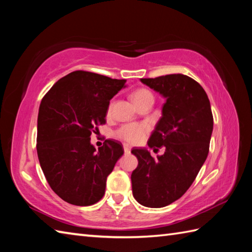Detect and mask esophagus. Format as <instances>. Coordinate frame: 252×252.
<instances>
[{
	"label": "esophagus",
	"instance_id": "1",
	"mask_svg": "<svg viewBox=\"0 0 252 252\" xmlns=\"http://www.w3.org/2000/svg\"><path fill=\"white\" fill-rule=\"evenodd\" d=\"M123 151H125L126 154H130L131 147H130L129 145H127V144H125V145H123Z\"/></svg>",
	"mask_w": 252,
	"mask_h": 252
}]
</instances>
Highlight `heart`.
Listing matches in <instances>:
<instances>
[{
  "mask_svg": "<svg viewBox=\"0 0 252 252\" xmlns=\"http://www.w3.org/2000/svg\"><path fill=\"white\" fill-rule=\"evenodd\" d=\"M147 98H153L152 93L145 89L136 90L132 94V100L135 105L142 103ZM149 131V126L147 123H126L120 126L115 133L116 137L127 144H138L142 142Z\"/></svg>",
  "mask_w": 252,
  "mask_h": 252,
  "instance_id": "heart-1",
  "label": "heart"
}]
</instances>
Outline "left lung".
Returning a JSON list of instances; mask_svg holds the SVG:
<instances>
[{
  "label": "left lung",
  "mask_w": 252,
  "mask_h": 252,
  "mask_svg": "<svg viewBox=\"0 0 252 252\" xmlns=\"http://www.w3.org/2000/svg\"><path fill=\"white\" fill-rule=\"evenodd\" d=\"M141 82L165 98L147 142L149 148L163 146L165 151L153 158L146 148L132 149L138 161L131 174L132 192L141 205L161 208L185 194L205 163L213 117L205 90L189 77L175 73Z\"/></svg>",
  "instance_id": "1"
}]
</instances>
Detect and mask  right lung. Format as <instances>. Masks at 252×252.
Wrapping results in <instances>:
<instances>
[{
  "label": "right lung",
  "mask_w": 252,
  "mask_h": 252,
  "mask_svg": "<svg viewBox=\"0 0 252 252\" xmlns=\"http://www.w3.org/2000/svg\"><path fill=\"white\" fill-rule=\"evenodd\" d=\"M126 82L73 71L58 80L41 101L36 136L40 165L51 189L71 205L99 201L107 176L125 153L122 144L112 140L96 151L91 134L106 122L109 101Z\"/></svg>",
  "instance_id": "obj_1"
}]
</instances>
